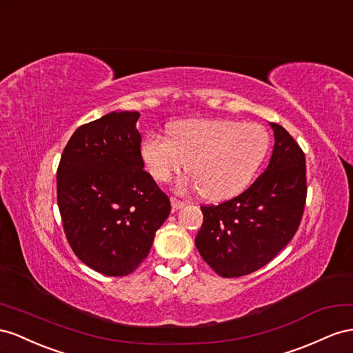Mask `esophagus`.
Here are the masks:
<instances>
[{
  "label": "esophagus",
  "instance_id": "1",
  "mask_svg": "<svg viewBox=\"0 0 353 353\" xmlns=\"http://www.w3.org/2000/svg\"><path fill=\"white\" fill-rule=\"evenodd\" d=\"M171 205H173V208L179 210V208H183L186 205L185 201H180L177 198H171Z\"/></svg>",
  "mask_w": 353,
  "mask_h": 353
}]
</instances>
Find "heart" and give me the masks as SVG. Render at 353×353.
Masks as SVG:
<instances>
[{
    "mask_svg": "<svg viewBox=\"0 0 353 353\" xmlns=\"http://www.w3.org/2000/svg\"><path fill=\"white\" fill-rule=\"evenodd\" d=\"M269 148V132L257 123L185 119L171 124L170 136L149 133L142 143V158L158 182H168L188 163L201 196L221 201L250 185Z\"/></svg>",
    "mask_w": 353,
    "mask_h": 353,
    "instance_id": "obj_1",
    "label": "heart"
}]
</instances>
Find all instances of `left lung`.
Listing matches in <instances>:
<instances>
[{
	"instance_id": "left-lung-1",
	"label": "left lung",
	"mask_w": 353,
	"mask_h": 353,
	"mask_svg": "<svg viewBox=\"0 0 353 353\" xmlns=\"http://www.w3.org/2000/svg\"><path fill=\"white\" fill-rule=\"evenodd\" d=\"M275 145L268 168L243 194L203 205L195 245L217 275L238 278L274 259L297 232L306 203V159L296 140L270 123Z\"/></svg>"
}]
</instances>
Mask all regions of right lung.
Wrapping results in <instances>:
<instances>
[{
    "mask_svg": "<svg viewBox=\"0 0 353 353\" xmlns=\"http://www.w3.org/2000/svg\"><path fill=\"white\" fill-rule=\"evenodd\" d=\"M140 114L110 112L75 130L57 168V205L70 248L84 265L125 276L148 257L170 214L140 154Z\"/></svg>",
    "mask_w": 353,
    "mask_h": 353,
    "instance_id": "right-lung-1",
    "label": "right lung"
}]
</instances>
